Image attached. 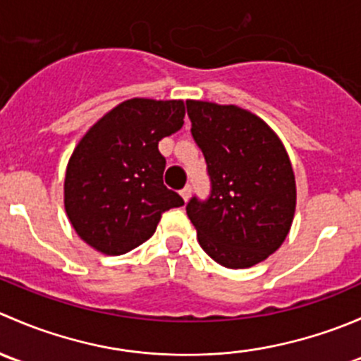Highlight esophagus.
Segmentation results:
<instances>
[{"instance_id":"obj_1","label":"esophagus","mask_w":361,"mask_h":361,"mask_svg":"<svg viewBox=\"0 0 361 361\" xmlns=\"http://www.w3.org/2000/svg\"><path fill=\"white\" fill-rule=\"evenodd\" d=\"M180 194H181V197L185 199V201H188V199H190V195H192V187H190V185H187V187H185V188H181Z\"/></svg>"}]
</instances>
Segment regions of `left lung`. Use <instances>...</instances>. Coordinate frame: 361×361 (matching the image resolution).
<instances>
[{"instance_id": "1", "label": "left lung", "mask_w": 361, "mask_h": 361, "mask_svg": "<svg viewBox=\"0 0 361 361\" xmlns=\"http://www.w3.org/2000/svg\"><path fill=\"white\" fill-rule=\"evenodd\" d=\"M192 137L207 166L211 190L187 204L202 250L228 269H246L283 245L295 213L288 154L253 113L187 101Z\"/></svg>"}]
</instances>
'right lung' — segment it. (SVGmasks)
Segmentation results:
<instances>
[{"label":"right lung","instance_id":"1","mask_svg":"<svg viewBox=\"0 0 361 361\" xmlns=\"http://www.w3.org/2000/svg\"><path fill=\"white\" fill-rule=\"evenodd\" d=\"M183 101L129 99L94 123L73 152L64 206L76 234L104 255H123L152 238L181 195L164 185L159 141L183 126Z\"/></svg>","mask_w":361,"mask_h":361}]
</instances>
